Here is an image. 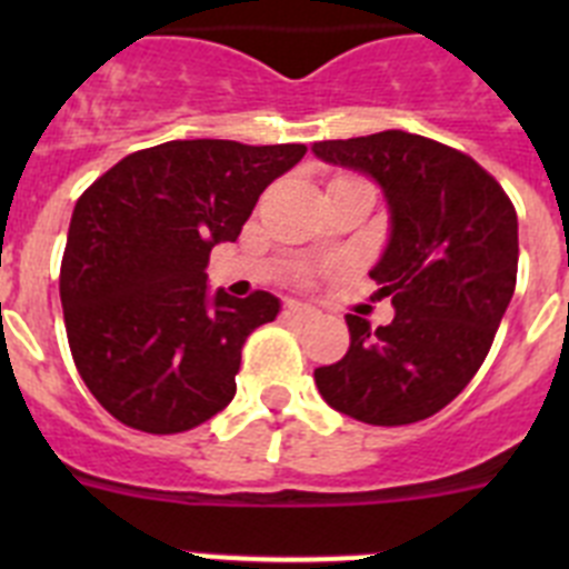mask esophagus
Listing matches in <instances>:
<instances>
[{
	"label": "esophagus",
	"instance_id": "obj_1",
	"mask_svg": "<svg viewBox=\"0 0 569 569\" xmlns=\"http://www.w3.org/2000/svg\"><path fill=\"white\" fill-rule=\"evenodd\" d=\"M284 316H288V319H296V321H310V319H316V308H310V305H301V301H288V305H284Z\"/></svg>",
	"mask_w": 569,
	"mask_h": 569
}]
</instances>
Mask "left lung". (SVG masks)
I'll return each instance as SVG.
<instances>
[{"instance_id": "1", "label": "left lung", "mask_w": 569, "mask_h": 569, "mask_svg": "<svg viewBox=\"0 0 569 569\" xmlns=\"http://www.w3.org/2000/svg\"><path fill=\"white\" fill-rule=\"evenodd\" d=\"M321 162L370 176L390 233L370 276L393 321L347 313L345 359L316 367L333 410L365 425L430 419L470 385L516 290L519 219L501 184L461 150L381 130L313 148Z\"/></svg>"}]
</instances>
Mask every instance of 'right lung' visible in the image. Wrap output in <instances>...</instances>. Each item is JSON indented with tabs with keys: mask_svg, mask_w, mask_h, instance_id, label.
Wrapping results in <instances>:
<instances>
[{
	"mask_svg": "<svg viewBox=\"0 0 569 569\" xmlns=\"http://www.w3.org/2000/svg\"><path fill=\"white\" fill-rule=\"evenodd\" d=\"M305 144L176 139L136 150L79 196L59 296L79 376L113 419L168 436L233 401L241 345L281 301L208 288L210 250L236 241Z\"/></svg>",
	"mask_w": 569,
	"mask_h": 569,
	"instance_id": "add662e5",
	"label": "right lung"
}]
</instances>
